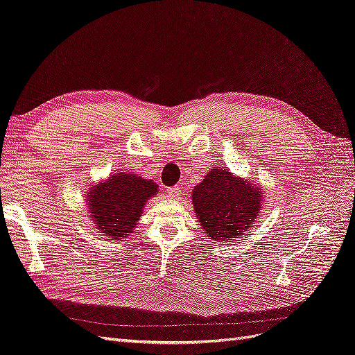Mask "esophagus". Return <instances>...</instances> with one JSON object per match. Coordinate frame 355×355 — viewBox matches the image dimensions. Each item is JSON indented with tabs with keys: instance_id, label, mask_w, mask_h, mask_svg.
Listing matches in <instances>:
<instances>
[{
	"instance_id": "1",
	"label": "esophagus",
	"mask_w": 355,
	"mask_h": 355,
	"mask_svg": "<svg viewBox=\"0 0 355 355\" xmlns=\"http://www.w3.org/2000/svg\"><path fill=\"white\" fill-rule=\"evenodd\" d=\"M166 191H168V194L171 196V197H174V198H178L180 196H181V187H171V189H166Z\"/></svg>"
}]
</instances>
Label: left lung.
I'll use <instances>...</instances> for the list:
<instances>
[{"instance_id":"8db88e82","label":"left lung","mask_w":355,"mask_h":355,"mask_svg":"<svg viewBox=\"0 0 355 355\" xmlns=\"http://www.w3.org/2000/svg\"><path fill=\"white\" fill-rule=\"evenodd\" d=\"M263 191L234 177L226 168L211 169L193 190L198 222L210 241H234L254 223L263 203Z\"/></svg>"}]
</instances>
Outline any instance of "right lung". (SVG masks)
I'll use <instances>...</instances> for the list:
<instances>
[{"mask_svg": "<svg viewBox=\"0 0 355 355\" xmlns=\"http://www.w3.org/2000/svg\"><path fill=\"white\" fill-rule=\"evenodd\" d=\"M157 193V184L135 174H117L88 193L91 218L107 238L121 239L133 234L144 205Z\"/></svg>", "mask_w": 355, "mask_h": 355, "instance_id": "obj_1", "label": "right lung"}]
</instances>
